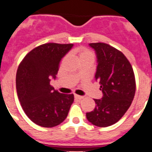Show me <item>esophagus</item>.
Masks as SVG:
<instances>
[{
    "mask_svg": "<svg viewBox=\"0 0 152 152\" xmlns=\"http://www.w3.org/2000/svg\"><path fill=\"white\" fill-rule=\"evenodd\" d=\"M75 98L77 99H83V96H81V95H75Z\"/></svg>",
    "mask_w": 152,
    "mask_h": 152,
    "instance_id": "obj_1",
    "label": "esophagus"
}]
</instances>
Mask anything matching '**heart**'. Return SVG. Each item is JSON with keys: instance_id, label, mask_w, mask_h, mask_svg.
<instances>
[{"instance_id": "obj_1", "label": "heart", "mask_w": 152, "mask_h": 152, "mask_svg": "<svg viewBox=\"0 0 152 152\" xmlns=\"http://www.w3.org/2000/svg\"><path fill=\"white\" fill-rule=\"evenodd\" d=\"M81 58H91L94 59V55L90 50H86V49H81L80 50V59Z\"/></svg>"}]
</instances>
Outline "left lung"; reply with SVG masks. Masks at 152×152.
Segmentation results:
<instances>
[{
  "instance_id": "left-lung-1",
  "label": "left lung",
  "mask_w": 152,
  "mask_h": 152,
  "mask_svg": "<svg viewBox=\"0 0 152 152\" xmlns=\"http://www.w3.org/2000/svg\"><path fill=\"white\" fill-rule=\"evenodd\" d=\"M97 58L95 80L100 83L101 99H95V108L86 113L89 122L107 127L118 122L129 108L136 92L132 65L125 55L108 44L90 43Z\"/></svg>"
}]
</instances>
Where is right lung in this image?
Segmentation results:
<instances>
[{
	"mask_svg": "<svg viewBox=\"0 0 152 152\" xmlns=\"http://www.w3.org/2000/svg\"><path fill=\"white\" fill-rule=\"evenodd\" d=\"M73 44L46 43L27 53L16 72V91L24 113L36 125L52 128L68 116L74 95L61 94L50 86L61 59Z\"/></svg>",
	"mask_w": 152,
	"mask_h": 152,
	"instance_id": "obj_1",
	"label": "right lung"
}]
</instances>
